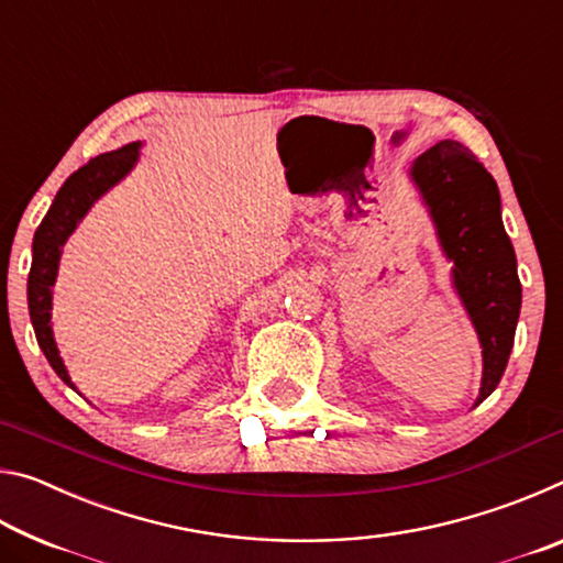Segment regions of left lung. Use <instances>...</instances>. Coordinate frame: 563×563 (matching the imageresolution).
Listing matches in <instances>:
<instances>
[{
  "mask_svg": "<svg viewBox=\"0 0 563 563\" xmlns=\"http://www.w3.org/2000/svg\"><path fill=\"white\" fill-rule=\"evenodd\" d=\"M452 263V285L482 345L484 402L507 369L521 310L517 255L501 223L499 188L470 148L440 141L409 168Z\"/></svg>",
  "mask_w": 563,
  "mask_h": 563,
  "instance_id": "obj_1",
  "label": "left lung"
}]
</instances>
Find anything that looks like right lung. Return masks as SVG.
<instances>
[{"label": "right lung", "instance_id": "obj_1", "mask_svg": "<svg viewBox=\"0 0 563 563\" xmlns=\"http://www.w3.org/2000/svg\"><path fill=\"white\" fill-rule=\"evenodd\" d=\"M141 144H129L111 154H101L91 158L87 166L64 180V186L56 194L49 213L44 216L42 225L34 233L32 245V271L30 280H26V300H30V318L36 332V342H40L42 352L49 360L54 373L59 375L66 385L74 387L69 373H66L64 360L56 350L54 332H52V288L56 280V271H59L62 245L66 243L76 225L84 216L89 213L93 201L107 194L119 180L136 166ZM76 389V387H74Z\"/></svg>", "mask_w": 563, "mask_h": 563}]
</instances>
